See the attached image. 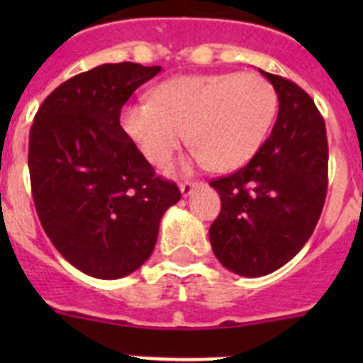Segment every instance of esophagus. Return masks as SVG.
I'll use <instances>...</instances> for the list:
<instances>
[{"label":"esophagus","instance_id":"1","mask_svg":"<svg viewBox=\"0 0 363 363\" xmlns=\"http://www.w3.org/2000/svg\"><path fill=\"white\" fill-rule=\"evenodd\" d=\"M200 185H203V182H184V184L179 185V191H182V194L187 198L191 196L192 192H194V189H198Z\"/></svg>","mask_w":363,"mask_h":363}]
</instances>
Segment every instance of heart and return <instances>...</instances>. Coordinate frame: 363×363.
I'll return each instance as SVG.
<instances>
[{
	"mask_svg": "<svg viewBox=\"0 0 363 363\" xmlns=\"http://www.w3.org/2000/svg\"><path fill=\"white\" fill-rule=\"evenodd\" d=\"M277 107V89L262 74H191L160 83L152 101L127 105L121 127L156 167L171 162L189 130L194 160L227 172L258 152Z\"/></svg>",
	"mask_w": 363,
	"mask_h": 363,
	"instance_id": "obj_1",
	"label": "heart"
}]
</instances>
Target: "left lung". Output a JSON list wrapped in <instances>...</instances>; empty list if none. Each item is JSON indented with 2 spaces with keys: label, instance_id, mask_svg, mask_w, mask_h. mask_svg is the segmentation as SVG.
<instances>
[{
  "label": "left lung",
  "instance_id": "8db88e82",
  "mask_svg": "<svg viewBox=\"0 0 363 363\" xmlns=\"http://www.w3.org/2000/svg\"><path fill=\"white\" fill-rule=\"evenodd\" d=\"M278 94L271 136L251 162L211 182L221 211L209 229L220 264L240 277L271 274L298 255L318 223L327 194L325 123L303 89L259 70Z\"/></svg>",
  "mask_w": 363,
  "mask_h": 363
}]
</instances>
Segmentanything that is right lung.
<instances>
[{
  "label": "right lung",
  "mask_w": 363,
  "mask_h": 363,
  "mask_svg": "<svg viewBox=\"0 0 363 363\" xmlns=\"http://www.w3.org/2000/svg\"><path fill=\"white\" fill-rule=\"evenodd\" d=\"M162 67L105 63L54 89L28 136L32 198L60 255L89 277L118 280L145 264L160 220L182 192L120 125L121 107Z\"/></svg>",
  "instance_id": "obj_1"
}]
</instances>
